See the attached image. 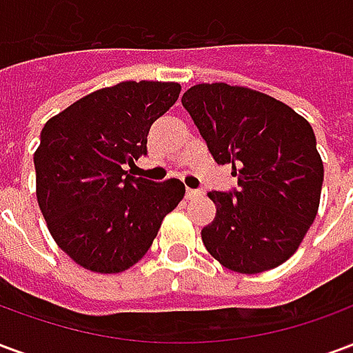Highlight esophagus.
<instances>
[{
    "instance_id": "obj_1",
    "label": "esophagus",
    "mask_w": 353,
    "mask_h": 353,
    "mask_svg": "<svg viewBox=\"0 0 353 353\" xmlns=\"http://www.w3.org/2000/svg\"><path fill=\"white\" fill-rule=\"evenodd\" d=\"M200 194H202V192H200L199 189H187V199H189V200L199 199Z\"/></svg>"
}]
</instances>
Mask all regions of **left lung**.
<instances>
[{
    "label": "left lung",
    "mask_w": 353,
    "mask_h": 353,
    "mask_svg": "<svg viewBox=\"0 0 353 353\" xmlns=\"http://www.w3.org/2000/svg\"><path fill=\"white\" fill-rule=\"evenodd\" d=\"M217 164L240 189L208 192L217 214L202 229L225 268L259 274L299 250L316 219L323 162L310 123L268 94L227 83L194 85L181 98Z\"/></svg>",
    "instance_id": "left-lung-1"
}]
</instances>
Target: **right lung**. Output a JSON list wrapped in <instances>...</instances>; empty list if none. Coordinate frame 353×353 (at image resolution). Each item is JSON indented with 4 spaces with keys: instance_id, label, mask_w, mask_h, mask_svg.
I'll return each instance as SVG.
<instances>
[{
    "instance_id": "add662e5",
    "label": "right lung",
    "mask_w": 353,
    "mask_h": 353,
    "mask_svg": "<svg viewBox=\"0 0 353 353\" xmlns=\"http://www.w3.org/2000/svg\"><path fill=\"white\" fill-rule=\"evenodd\" d=\"M177 83L124 81L87 94L47 121L34 154L35 194L58 248L87 270L138 263L181 202L179 179L128 176L151 124L179 98Z\"/></svg>"
}]
</instances>
